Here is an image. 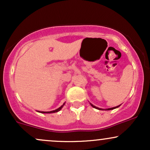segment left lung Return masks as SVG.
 Returning <instances> with one entry per match:
<instances>
[{"mask_svg": "<svg viewBox=\"0 0 150 150\" xmlns=\"http://www.w3.org/2000/svg\"><path fill=\"white\" fill-rule=\"evenodd\" d=\"M90 105H91V106H92L93 108H97V109H98V110H106V111H108V110H113V109H114V108H116L119 107V106H120V105H118V106H115V107H113V108H106V109H103V108H98V107H97V106H94V105H93L92 104H91V103H90Z\"/></svg>", "mask_w": 150, "mask_h": 150, "instance_id": "8db88e82", "label": "left lung"}]
</instances>
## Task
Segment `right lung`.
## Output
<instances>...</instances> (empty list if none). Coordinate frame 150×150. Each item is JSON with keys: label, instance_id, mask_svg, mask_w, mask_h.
<instances>
[{"label": "right lung", "instance_id": "1", "mask_svg": "<svg viewBox=\"0 0 150 150\" xmlns=\"http://www.w3.org/2000/svg\"><path fill=\"white\" fill-rule=\"evenodd\" d=\"M65 102L63 103V104L61 106H60L59 108H57V109L53 110V111H37L39 113H56V112H58V111H61V110L62 109V108H63V106H64V105H65Z\"/></svg>", "mask_w": 150, "mask_h": 150}]
</instances>
